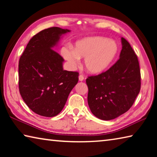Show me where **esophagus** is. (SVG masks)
<instances>
[{"mask_svg": "<svg viewBox=\"0 0 157 157\" xmlns=\"http://www.w3.org/2000/svg\"><path fill=\"white\" fill-rule=\"evenodd\" d=\"M84 76L82 75H79V81H83L84 80Z\"/></svg>", "mask_w": 157, "mask_h": 157, "instance_id": "1", "label": "esophagus"}]
</instances>
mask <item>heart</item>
<instances>
[{
  "instance_id": "heart-1",
  "label": "heart",
  "mask_w": 157,
  "mask_h": 157,
  "mask_svg": "<svg viewBox=\"0 0 157 157\" xmlns=\"http://www.w3.org/2000/svg\"><path fill=\"white\" fill-rule=\"evenodd\" d=\"M118 51L116 43L103 37H88L77 41L72 48L64 47L62 54L72 66L84 59V66L89 73L98 74L108 68Z\"/></svg>"
}]
</instances>
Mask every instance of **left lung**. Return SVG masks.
Returning <instances> with one entry per match:
<instances>
[{
	"label": "left lung",
	"mask_w": 157,
	"mask_h": 157,
	"mask_svg": "<svg viewBox=\"0 0 157 157\" xmlns=\"http://www.w3.org/2000/svg\"><path fill=\"white\" fill-rule=\"evenodd\" d=\"M121 41L119 60L107 71L86 79L89 107L102 120H111L127 112L140 90L138 57L126 39Z\"/></svg>",
	"instance_id": "left-lung-1"
}]
</instances>
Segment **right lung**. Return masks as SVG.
<instances>
[{
    "label": "right lung",
    "mask_w": 157,
    "mask_h": 157,
    "mask_svg": "<svg viewBox=\"0 0 157 157\" xmlns=\"http://www.w3.org/2000/svg\"><path fill=\"white\" fill-rule=\"evenodd\" d=\"M68 29L52 27L32 38L19 61V88L29 108L52 117L61 113L78 82V72L64 71V59L54 48Z\"/></svg>",
    "instance_id": "add662e5"
}]
</instances>
